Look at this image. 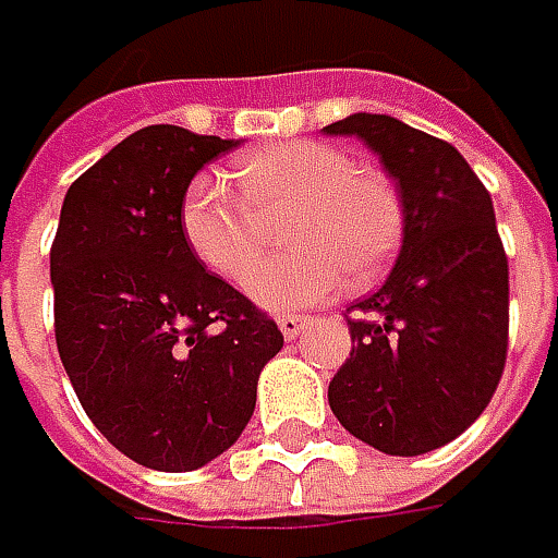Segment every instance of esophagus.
<instances>
[{
  "label": "esophagus",
  "instance_id": "esophagus-1",
  "mask_svg": "<svg viewBox=\"0 0 558 558\" xmlns=\"http://www.w3.org/2000/svg\"><path fill=\"white\" fill-rule=\"evenodd\" d=\"M276 323H279L282 335H286V338L291 341V338H298V335L304 332V329L311 326L313 319H311V316H301V313H286V316H279Z\"/></svg>",
  "mask_w": 558,
  "mask_h": 558
}]
</instances>
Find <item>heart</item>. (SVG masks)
<instances>
[{
	"label": "heart",
	"mask_w": 558,
	"mask_h": 558,
	"mask_svg": "<svg viewBox=\"0 0 558 558\" xmlns=\"http://www.w3.org/2000/svg\"><path fill=\"white\" fill-rule=\"evenodd\" d=\"M242 195L202 173L185 189L180 226L185 245L210 272L242 282L266 246L264 222L290 214L283 244L291 258L247 277V298L267 311H294L341 289L366 286L391 260L403 232V204L395 183L338 145L298 140L269 145L235 167Z\"/></svg>",
	"instance_id": "1"
}]
</instances>
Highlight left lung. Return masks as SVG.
<instances>
[{"mask_svg":"<svg viewBox=\"0 0 558 558\" xmlns=\"http://www.w3.org/2000/svg\"><path fill=\"white\" fill-rule=\"evenodd\" d=\"M323 133L366 142L403 204L400 257L351 307L354 348L329 407L363 444L418 457L482 416L504 375L509 264L494 202L450 142L403 120L351 114Z\"/></svg>","mask_w":558,"mask_h":558,"instance_id":"1","label":"left lung"}]
</instances>
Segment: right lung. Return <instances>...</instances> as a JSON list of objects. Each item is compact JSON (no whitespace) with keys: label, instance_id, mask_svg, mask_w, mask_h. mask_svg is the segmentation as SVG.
<instances>
[{"label":"right lung","instance_id":"add662e5","mask_svg":"<svg viewBox=\"0 0 558 558\" xmlns=\"http://www.w3.org/2000/svg\"><path fill=\"white\" fill-rule=\"evenodd\" d=\"M239 140L155 123L76 180L52 242L54 344L76 397L123 457L192 472L229 450L282 332L185 245L180 210Z\"/></svg>","mask_w":558,"mask_h":558}]
</instances>
